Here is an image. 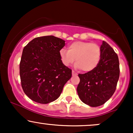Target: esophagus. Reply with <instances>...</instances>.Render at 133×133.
<instances>
[{
	"label": "esophagus",
	"mask_w": 133,
	"mask_h": 133,
	"mask_svg": "<svg viewBox=\"0 0 133 133\" xmlns=\"http://www.w3.org/2000/svg\"><path fill=\"white\" fill-rule=\"evenodd\" d=\"M72 76H76V75H77V73H76L74 71H72Z\"/></svg>",
	"instance_id": "esophagus-1"
}]
</instances>
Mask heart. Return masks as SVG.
Masks as SVG:
<instances>
[{"mask_svg": "<svg viewBox=\"0 0 133 133\" xmlns=\"http://www.w3.org/2000/svg\"><path fill=\"white\" fill-rule=\"evenodd\" d=\"M61 59L65 66L71 65L76 59V68L84 72L94 70L99 64L101 49L98 44L89 42L76 41L70 44L68 51L62 49L59 52Z\"/></svg>", "mask_w": 133, "mask_h": 133, "instance_id": "heart-1", "label": "heart"}]
</instances>
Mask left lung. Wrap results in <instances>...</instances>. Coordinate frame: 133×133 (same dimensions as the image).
Returning <instances> with one entry per match:
<instances>
[{
  "instance_id": "obj_1",
  "label": "left lung",
  "mask_w": 133,
  "mask_h": 133,
  "mask_svg": "<svg viewBox=\"0 0 133 133\" xmlns=\"http://www.w3.org/2000/svg\"><path fill=\"white\" fill-rule=\"evenodd\" d=\"M99 64L92 71L79 74L77 91L81 100L91 107L104 104L113 95L119 77L118 56L113 49L103 41Z\"/></svg>"
}]
</instances>
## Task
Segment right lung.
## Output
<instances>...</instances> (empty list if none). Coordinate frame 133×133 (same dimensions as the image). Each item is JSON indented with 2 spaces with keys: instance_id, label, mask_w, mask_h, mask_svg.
<instances>
[{
  "instance_id": "add662e5",
  "label": "right lung",
  "mask_w": 133,
  "mask_h": 133,
  "mask_svg": "<svg viewBox=\"0 0 133 133\" xmlns=\"http://www.w3.org/2000/svg\"><path fill=\"white\" fill-rule=\"evenodd\" d=\"M65 41L53 36L36 37L24 47L20 62L21 86L34 101L47 104L56 100L72 76L59 52Z\"/></svg>"
}]
</instances>
